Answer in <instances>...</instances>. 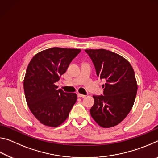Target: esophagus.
<instances>
[{"instance_id": "obj_1", "label": "esophagus", "mask_w": 158, "mask_h": 158, "mask_svg": "<svg viewBox=\"0 0 158 158\" xmlns=\"http://www.w3.org/2000/svg\"><path fill=\"white\" fill-rule=\"evenodd\" d=\"M77 96H78L79 98H85V95H83V94H80V93H78V94H77Z\"/></svg>"}]
</instances>
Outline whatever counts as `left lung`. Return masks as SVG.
Masks as SVG:
<instances>
[{
  "instance_id": "1",
  "label": "left lung",
  "mask_w": 158,
  "mask_h": 158,
  "mask_svg": "<svg viewBox=\"0 0 158 158\" xmlns=\"http://www.w3.org/2000/svg\"><path fill=\"white\" fill-rule=\"evenodd\" d=\"M96 74L105 81L103 95H93L90 115L105 128L119 124L130 113L135 102L137 84L132 65L121 56L109 50L86 49Z\"/></svg>"
}]
</instances>
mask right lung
<instances>
[{
	"instance_id": "add662e5",
	"label": "right lung",
	"mask_w": 158,
	"mask_h": 158,
	"mask_svg": "<svg viewBox=\"0 0 158 158\" xmlns=\"http://www.w3.org/2000/svg\"><path fill=\"white\" fill-rule=\"evenodd\" d=\"M81 49L53 47L37 53L29 63L23 80L26 102L44 125L58 127L68 118L77 95L58 90L55 83Z\"/></svg>"
}]
</instances>
